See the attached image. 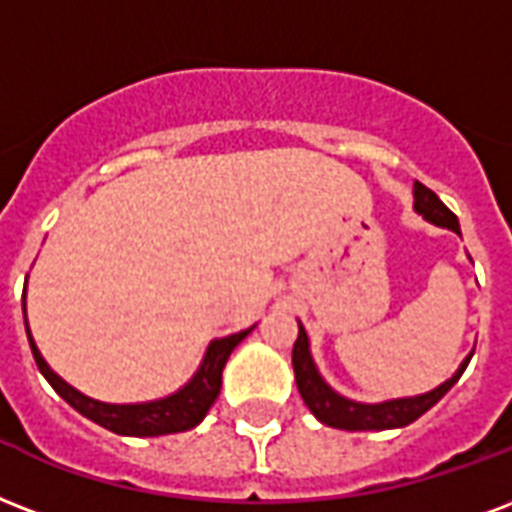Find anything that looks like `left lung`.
Instances as JSON below:
<instances>
[{
    "label": "left lung",
    "instance_id": "8db88e82",
    "mask_svg": "<svg viewBox=\"0 0 512 512\" xmlns=\"http://www.w3.org/2000/svg\"><path fill=\"white\" fill-rule=\"evenodd\" d=\"M413 209L424 217V220L435 222L440 228H448L459 233V220L456 214L448 209L438 195L432 193L427 185L413 182ZM473 357V354H470ZM470 357L462 362V368L456 370L454 378H448L446 384H440L438 389H432L427 395L419 397H403V400H389V403L365 405L346 400V397L335 395L333 389L322 381L317 373V365L308 354V335L303 325L298 322V341L292 346V368H295V381H298V392L303 397V403L311 408V413L317 416L322 424L335 429H349V432H365V429H395L405 427L427 413L432 405L438 403L440 397L446 395L448 389L459 381V376L467 368Z\"/></svg>",
    "mask_w": 512,
    "mask_h": 512
}]
</instances>
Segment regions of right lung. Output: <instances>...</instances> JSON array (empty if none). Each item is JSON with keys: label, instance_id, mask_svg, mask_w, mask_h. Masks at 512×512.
I'll list each match as a JSON object with an SVG mask.
<instances>
[{"label": "right lung", "instance_id": "add662e5", "mask_svg": "<svg viewBox=\"0 0 512 512\" xmlns=\"http://www.w3.org/2000/svg\"><path fill=\"white\" fill-rule=\"evenodd\" d=\"M249 333H252V327L209 343L204 365H201L198 373L190 378V384L179 389L177 395L163 397V400H155V403L109 405L99 403V400H91V397H85L83 392L72 389L66 381H61V378L48 368V362L42 360V354H39L34 341H31L29 327H26L31 354H34V362H37L39 373L48 378L50 386L56 389L58 395L64 397L74 411L83 413L85 419L96 421V424H101V427L109 429V432H117V435H134V438L171 435V432H185V429H193L195 424H201L206 413H209V408L214 405V400H217V395H220L222 368H225V362H228L230 351L236 349Z\"/></svg>", "mask_w": 512, "mask_h": 512}]
</instances>
